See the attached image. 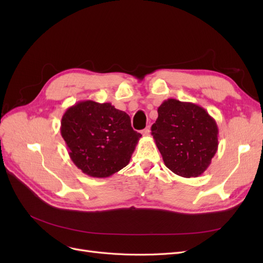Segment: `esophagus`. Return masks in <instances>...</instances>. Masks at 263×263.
I'll return each instance as SVG.
<instances>
[{
  "label": "esophagus",
  "mask_w": 263,
  "mask_h": 263,
  "mask_svg": "<svg viewBox=\"0 0 263 263\" xmlns=\"http://www.w3.org/2000/svg\"><path fill=\"white\" fill-rule=\"evenodd\" d=\"M142 135H144V136H149L150 135V127L149 126L146 127V128L142 130Z\"/></svg>",
  "instance_id": "obj_1"
}]
</instances>
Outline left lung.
Listing matches in <instances>:
<instances>
[{"instance_id": "1", "label": "left lung", "mask_w": 263, "mask_h": 263, "mask_svg": "<svg viewBox=\"0 0 263 263\" xmlns=\"http://www.w3.org/2000/svg\"><path fill=\"white\" fill-rule=\"evenodd\" d=\"M151 135L166 168L183 178L201 176L218 148V127L208 110L176 99L158 107Z\"/></svg>"}]
</instances>
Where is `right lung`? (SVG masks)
Listing matches in <instances>:
<instances>
[{"label":"right lung","mask_w":263,"mask_h":263,"mask_svg":"<svg viewBox=\"0 0 263 263\" xmlns=\"http://www.w3.org/2000/svg\"><path fill=\"white\" fill-rule=\"evenodd\" d=\"M60 132L71 160L93 178H107L122 170L141 137L132 128L128 114L110 103L91 100L66 110Z\"/></svg>","instance_id":"add662e5"}]
</instances>
